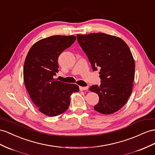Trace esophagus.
Returning a JSON list of instances; mask_svg holds the SVG:
<instances>
[{"mask_svg": "<svg viewBox=\"0 0 155 155\" xmlns=\"http://www.w3.org/2000/svg\"><path fill=\"white\" fill-rule=\"evenodd\" d=\"M79 88H80V90H81V91L87 90L88 89V87H83V86H80V87H79Z\"/></svg>", "mask_w": 155, "mask_h": 155, "instance_id": "1", "label": "esophagus"}]
</instances>
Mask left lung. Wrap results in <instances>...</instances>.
<instances>
[{
    "mask_svg": "<svg viewBox=\"0 0 155 155\" xmlns=\"http://www.w3.org/2000/svg\"><path fill=\"white\" fill-rule=\"evenodd\" d=\"M77 37L92 69H100L101 84L89 88L100 98L94 109L105 114L118 111L128 101L134 81L135 62L128 46L120 38L102 33Z\"/></svg>",
    "mask_w": 155,
    "mask_h": 155,
    "instance_id": "left-lung-1",
    "label": "left lung"
}]
</instances>
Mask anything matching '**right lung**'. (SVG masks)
<instances>
[{"mask_svg": "<svg viewBox=\"0 0 155 155\" xmlns=\"http://www.w3.org/2000/svg\"><path fill=\"white\" fill-rule=\"evenodd\" d=\"M76 40L74 36L54 35L40 40L31 48L23 66V80L31 100L39 111L55 117L66 111L70 96L78 86L54 78L58 72V58Z\"/></svg>", "mask_w": 155, "mask_h": 155, "instance_id": "1", "label": "right lung"}]
</instances>
